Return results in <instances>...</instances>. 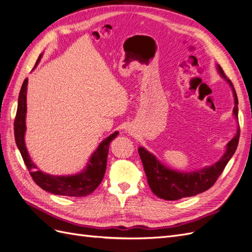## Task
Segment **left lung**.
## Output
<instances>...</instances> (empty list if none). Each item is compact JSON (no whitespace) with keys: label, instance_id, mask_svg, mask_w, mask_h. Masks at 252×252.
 <instances>
[{"label":"left lung","instance_id":"1","mask_svg":"<svg viewBox=\"0 0 252 252\" xmlns=\"http://www.w3.org/2000/svg\"><path fill=\"white\" fill-rule=\"evenodd\" d=\"M219 73L228 84H229L234 96L233 114L238 120V96L231 81L226 77L222 67L217 65ZM240 139V127H238L236 134L232 140L228 142L226 151L219 161L203 169L191 172H179L164 166L158 159L147 151L144 147L138 149L140 158L146 173L147 182L150 189L157 196L167 201H175L183 197L193 196L208 190L219 179L223 172L227 163L234 155Z\"/></svg>","mask_w":252,"mask_h":252}]
</instances>
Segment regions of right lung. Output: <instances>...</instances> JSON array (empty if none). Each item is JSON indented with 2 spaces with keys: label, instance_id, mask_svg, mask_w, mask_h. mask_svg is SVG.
Instances as JSON below:
<instances>
[{
  "label": "right lung",
  "instance_id": "1",
  "mask_svg": "<svg viewBox=\"0 0 252 252\" xmlns=\"http://www.w3.org/2000/svg\"><path fill=\"white\" fill-rule=\"evenodd\" d=\"M42 55L37 59L35 66L40 62ZM34 66V67H35ZM28 79H25L20 90L17 116L14 119V139L17 146L21 152L27 169L32 175V180L45 191L52 194L66 195V196H86L96 189L101 184L106 171L107 165V156L109 150V144L117 138L119 131L113 132L108 138H106L96 148L91 156L86 168L83 171L72 175H51L45 173L37 168L36 165L30 158L25 145V131H26V94H27Z\"/></svg>",
  "mask_w": 252,
  "mask_h": 252
}]
</instances>
